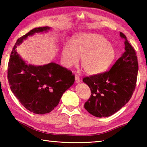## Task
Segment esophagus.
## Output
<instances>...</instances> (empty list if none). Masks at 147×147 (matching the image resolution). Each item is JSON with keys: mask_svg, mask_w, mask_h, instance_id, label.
Here are the masks:
<instances>
[{"mask_svg": "<svg viewBox=\"0 0 147 147\" xmlns=\"http://www.w3.org/2000/svg\"><path fill=\"white\" fill-rule=\"evenodd\" d=\"M80 82V79L79 77L78 76H75V82L76 83H79Z\"/></svg>", "mask_w": 147, "mask_h": 147, "instance_id": "esophagus-1", "label": "esophagus"}]
</instances>
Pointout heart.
I'll use <instances>...</instances> for the list:
<instances>
[{
    "instance_id": "1",
    "label": "heart",
    "mask_w": 147,
    "mask_h": 147,
    "mask_svg": "<svg viewBox=\"0 0 147 147\" xmlns=\"http://www.w3.org/2000/svg\"><path fill=\"white\" fill-rule=\"evenodd\" d=\"M116 50L105 37L98 34L81 33L71 39V43L63 45L61 53V62L65 68L78 63L86 73L95 75L104 73L111 65L116 57Z\"/></svg>"
}]
</instances>
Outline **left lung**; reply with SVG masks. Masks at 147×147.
Listing matches in <instances>:
<instances>
[{
    "instance_id": "8db88e82",
    "label": "left lung",
    "mask_w": 147,
    "mask_h": 147,
    "mask_svg": "<svg viewBox=\"0 0 147 147\" xmlns=\"http://www.w3.org/2000/svg\"><path fill=\"white\" fill-rule=\"evenodd\" d=\"M125 52L109 71L84 78L91 89V96L84 104L89 113L97 117L112 115L130 100L136 88L138 62L133 47L125 35Z\"/></svg>"
}]
</instances>
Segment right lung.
<instances>
[{
	"mask_svg": "<svg viewBox=\"0 0 147 147\" xmlns=\"http://www.w3.org/2000/svg\"><path fill=\"white\" fill-rule=\"evenodd\" d=\"M49 26L35 28L17 39L8 67L10 89L24 108L36 114H45L58 106L62 95L74 82L72 72L56 63L36 66L27 64L17 53V45L36 33L48 32Z\"/></svg>",
	"mask_w": 147,
	"mask_h": 147,
	"instance_id": "obj_1",
	"label": "right lung"
}]
</instances>
